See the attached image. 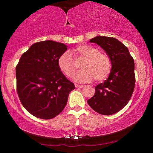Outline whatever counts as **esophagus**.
Instances as JSON below:
<instances>
[{
    "instance_id": "esophagus-1",
    "label": "esophagus",
    "mask_w": 153,
    "mask_h": 153,
    "mask_svg": "<svg viewBox=\"0 0 153 153\" xmlns=\"http://www.w3.org/2000/svg\"><path fill=\"white\" fill-rule=\"evenodd\" d=\"M75 85L76 88H83L84 87L83 85H78V84H75Z\"/></svg>"
}]
</instances>
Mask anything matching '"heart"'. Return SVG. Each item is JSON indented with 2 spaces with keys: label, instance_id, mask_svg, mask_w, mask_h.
<instances>
[{
  "label": "heart",
  "instance_id": "heart-1",
  "mask_svg": "<svg viewBox=\"0 0 153 153\" xmlns=\"http://www.w3.org/2000/svg\"><path fill=\"white\" fill-rule=\"evenodd\" d=\"M71 54L75 61L84 59L80 71L75 76L79 82H88L94 79L102 81L109 75L111 69L110 57L106 53L100 52L96 47L88 45H81L71 50ZM68 52H65L59 57L57 63L60 71L68 78H73L77 71V65Z\"/></svg>",
  "mask_w": 153,
  "mask_h": 153
}]
</instances>
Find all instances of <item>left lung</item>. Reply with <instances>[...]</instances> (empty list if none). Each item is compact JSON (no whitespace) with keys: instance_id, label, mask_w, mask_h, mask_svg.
<instances>
[{"instance_id":"1","label":"left lung","mask_w":153,"mask_h":153,"mask_svg":"<svg viewBox=\"0 0 153 153\" xmlns=\"http://www.w3.org/2000/svg\"><path fill=\"white\" fill-rule=\"evenodd\" d=\"M90 42L106 52L112 67L108 79L95 87L94 96L88 103L100 114H114L127 104L134 91V59L127 47L115 38L98 36Z\"/></svg>"}]
</instances>
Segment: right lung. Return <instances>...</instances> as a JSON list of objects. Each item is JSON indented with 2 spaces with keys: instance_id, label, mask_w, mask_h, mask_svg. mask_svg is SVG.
<instances>
[{
  "instance_id": "obj_1",
  "label": "right lung",
  "mask_w": 153,
  "mask_h": 153,
  "mask_svg": "<svg viewBox=\"0 0 153 153\" xmlns=\"http://www.w3.org/2000/svg\"><path fill=\"white\" fill-rule=\"evenodd\" d=\"M66 50L62 43L39 42L22 54L16 67L19 99L26 110L37 118L51 119L58 115L75 89L57 63Z\"/></svg>"
}]
</instances>
